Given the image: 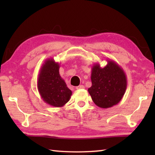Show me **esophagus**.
I'll return each mask as SVG.
<instances>
[{
	"instance_id": "1",
	"label": "esophagus",
	"mask_w": 155,
	"mask_h": 155,
	"mask_svg": "<svg viewBox=\"0 0 155 155\" xmlns=\"http://www.w3.org/2000/svg\"><path fill=\"white\" fill-rule=\"evenodd\" d=\"M83 88H85V87H84L83 85H78L77 87H76V89H77V90H81V89H83Z\"/></svg>"
}]
</instances>
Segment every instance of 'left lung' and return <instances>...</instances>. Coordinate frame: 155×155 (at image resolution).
I'll return each instance as SVG.
<instances>
[{
  "instance_id": "8db88e82",
  "label": "left lung",
  "mask_w": 155,
  "mask_h": 155,
  "mask_svg": "<svg viewBox=\"0 0 155 155\" xmlns=\"http://www.w3.org/2000/svg\"><path fill=\"white\" fill-rule=\"evenodd\" d=\"M101 68L99 64L91 68V87L88 89L91 99L103 109L112 107L121 101L127 87V76L122 68L111 59Z\"/></svg>"
}]
</instances>
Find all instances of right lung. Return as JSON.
I'll list each match as a JSON object with an SVG mask.
<instances>
[{"instance_id":"add662e5","label":"right lung","mask_w":155,"mask_h":155,"mask_svg":"<svg viewBox=\"0 0 155 155\" xmlns=\"http://www.w3.org/2000/svg\"><path fill=\"white\" fill-rule=\"evenodd\" d=\"M59 64L53 59H46L38 78V89L41 98L52 107H61L70 101L72 91L59 74Z\"/></svg>"}]
</instances>
